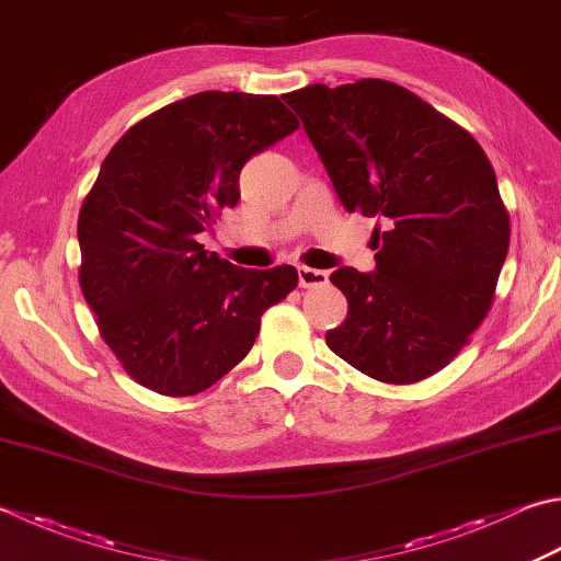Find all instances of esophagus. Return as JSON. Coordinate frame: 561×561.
Listing matches in <instances>:
<instances>
[{
  "instance_id": "obj_1",
  "label": "esophagus",
  "mask_w": 561,
  "mask_h": 561,
  "mask_svg": "<svg viewBox=\"0 0 561 561\" xmlns=\"http://www.w3.org/2000/svg\"><path fill=\"white\" fill-rule=\"evenodd\" d=\"M296 272H299V284H301L304 289L321 287V284L328 282V272H323V270H313V267L301 265Z\"/></svg>"
}]
</instances>
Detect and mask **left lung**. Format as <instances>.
I'll return each instance as SVG.
<instances>
[{
  "mask_svg": "<svg viewBox=\"0 0 561 561\" xmlns=\"http://www.w3.org/2000/svg\"><path fill=\"white\" fill-rule=\"evenodd\" d=\"M350 214L377 216V272L340 267L347 318L325 343L383 383L447 367L491 311L511 218L469 130L387 80L284 94Z\"/></svg>",
  "mask_w": 561,
  "mask_h": 561,
  "instance_id": "left-lung-1",
  "label": "left lung"
}]
</instances>
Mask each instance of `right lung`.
<instances>
[{
    "label": "right lung",
    "instance_id": "1",
    "mask_svg": "<svg viewBox=\"0 0 561 561\" xmlns=\"http://www.w3.org/2000/svg\"><path fill=\"white\" fill-rule=\"evenodd\" d=\"M299 128L274 94L199 92L130 126L84 196L80 289L99 333L140 387L194 397L255 345L291 265L245 270L196 236L240 199L243 164Z\"/></svg>",
    "mask_w": 561,
    "mask_h": 561
}]
</instances>
